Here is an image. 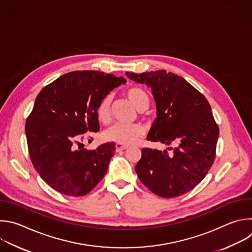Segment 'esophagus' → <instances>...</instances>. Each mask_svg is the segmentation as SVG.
<instances>
[{
	"mask_svg": "<svg viewBox=\"0 0 252 252\" xmlns=\"http://www.w3.org/2000/svg\"><path fill=\"white\" fill-rule=\"evenodd\" d=\"M128 146L126 145V144H121V143H117L116 144V150L117 151H120V150H125L126 149Z\"/></svg>",
	"mask_w": 252,
	"mask_h": 252,
	"instance_id": "34e87169",
	"label": "esophagus"
}]
</instances>
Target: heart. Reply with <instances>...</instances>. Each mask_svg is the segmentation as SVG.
Wrapping results in <instances>:
<instances>
[{"mask_svg": "<svg viewBox=\"0 0 252 252\" xmlns=\"http://www.w3.org/2000/svg\"><path fill=\"white\" fill-rule=\"evenodd\" d=\"M127 100L132 104V106L137 111H143L149 106L150 98L148 93L139 87L129 88L126 92ZM111 101L110 95L104 97L96 110L98 120L103 124H109L111 120ZM143 133V127L139 124L133 125H124L116 124L109 127L104 132V139L111 142L121 143V144H130L136 140Z\"/></svg>", "mask_w": 252, "mask_h": 252, "instance_id": "b5f03b06", "label": "heart"}]
</instances>
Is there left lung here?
Wrapping results in <instances>:
<instances>
[{"instance_id":"8db88e82","label":"left lung","mask_w":252,"mask_h":252,"mask_svg":"<svg viewBox=\"0 0 252 252\" xmlns=\"http://www.w3.org/2000/svg\"><path fill=\"white\" fill-rule=\"evenodd\" d=\"M126 75L152 91L157 118L147 140L176 145L171 153L143 148L135 166L139 180L163 198L191 191L205 178L216 157L219 127L208 100L184 78L166 70Z\"/></svg>"}]
</instances>
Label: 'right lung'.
<instances>
[{
    "mask_svg": "<svg viewBox=\"0 0 252 252\" xmlns=\"http://www.w3.org/2000/svg\"><path fill=\"white\" fill-rule=\"evenodd\" d=\"M126 82L100 71H73L37 95L26 125L28 147L35 170L55 191L85 196L106 174L115 143L87 150L79 140L83 133L100 129V101Z\"/></svg>",
    "mask_w": 252,
    "mask_h": 252,
    "instance_id": "obj_1",
    "label": "right lung"
}]
</instances>
